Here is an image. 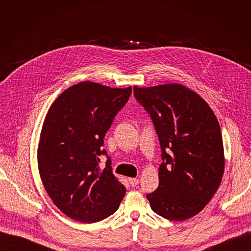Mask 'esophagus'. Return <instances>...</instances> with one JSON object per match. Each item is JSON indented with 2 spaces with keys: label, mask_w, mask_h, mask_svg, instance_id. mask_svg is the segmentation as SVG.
Masks as SVG:
<instances>
[{
  "label": "esophagus",
  "mask_w": 251,
  "mask_h": 251,
  "mask_svg": "<svg viewBox=\"0 0 251 251\" xmlns=\"http://www.w3.org/2000/svg\"><path fill=\"white\" fill-rule=\"evenodd\" d=\"M128 183L132 186H136L139 183V180L137 178H128Z\"/></svg>",
  "instance_id": "obj_1"
}]
</instances>
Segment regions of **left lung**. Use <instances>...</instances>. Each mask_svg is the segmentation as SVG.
I'll return each mask as SVG.
<instances>
[{
  "label": "left lung",
  "mask_w": 251,
  "mask_h": 251,
  "mask_svg": "<svg viewBox=\"0 0 251 251\" xmlns=\"http://www.w3.org/2000/svg\"><path fill=\"white\" fill-rule=\"evenodd\" d=\"M153 119L162 150L159 186L147 198L156 214L172 221L193 218L221 184L225 169L223 139L214 111L181 83L134 87Z\"/></svg>",
  "instance_id": "obj_1"
}]
</instances>
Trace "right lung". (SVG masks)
<instances>
[{"mask_svg":"<svg viewBox=\"0 0 251 251\" xmlns=\"http://www.w3.org/2000/svg\"><path fill=\"white\" fill-rule=\"evenodd\" d=\"M132 87L110 88L81 81L53 101L42 126L37 166L43 185L55 206L69 218L95 223L119 207L126 187L114 176L103 138Z\"/></svg>","mask_w":251,"mask_h":251,"instance_id":"1","label":"right lung"}]
</instances>
